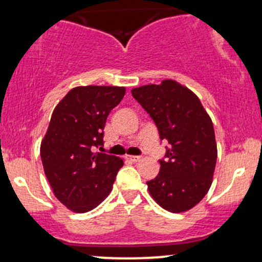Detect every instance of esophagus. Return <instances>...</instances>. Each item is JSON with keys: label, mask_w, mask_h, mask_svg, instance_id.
Masks as SVG:
<instances>
[{"label": "esophagus", "mask_w": 262, "mask_h": 262, "mask_svg": "<svg viewBox=\"0 0 262 262\" xmlns=\"http://www.w3.org/2000/svg\"><path fill=\"white\" fill-rule=\"evenodd\" d=\"M124 159L127 161H132V162H138V161H140V156H132V155H125L124 156Z\"/></svg>", "instance_id": "obj_1"}]
</instances>
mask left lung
<instances>
[{"label": "left lung", "instance_id": "1", "mask_svg": "<svg viewBox=\"0 0 262 262\" xmlns=\"http://www.w3.org/2000/svg\"><path fill=\"white\" fill-rule=\"evenodd\" d=\"M132 95L170 144L159 175L146 182L150 194L169 212L193 208L208 192L217 162L212 119L200 98L173 80L137 87Z\"/></svg>", "mask_w": 262, "mask_h": 262}]
</instances>
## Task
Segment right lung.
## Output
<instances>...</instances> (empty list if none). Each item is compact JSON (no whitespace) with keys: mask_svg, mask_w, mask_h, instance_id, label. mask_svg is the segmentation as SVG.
Returning a JSON list of instances; mask_svg holds the SVG:
<instances>
[{"mask_svg":"<svg viewBox=\"0 0 262 262\" xmlns=\"http://www.w3.org/2000/svg\"><path fill=\"white\" fill-rule=\"evenodd\" d=\"M125 87L79 86L59 102L40 144L44 172L58 200L76 213L89 212L112 191L123 166L118 156L93 152L103 145L106 119Z\"/></svg>","mask_w":262,"mask_h":262,"instance_id":"right-lung-1","label":"right lung"}]
</instances>
